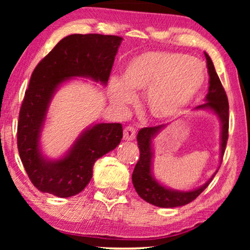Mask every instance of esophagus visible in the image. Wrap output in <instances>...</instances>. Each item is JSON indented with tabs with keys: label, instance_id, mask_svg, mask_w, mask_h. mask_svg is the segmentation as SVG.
Instances as JSON below:
<instances>
[{
	"label": "esophagus",
	"instance_id": "esophagus-1",
	"mask_svg": "<svg viewBox=\"0 0 250 250\" xmlns=\"http://www.w3.org/2000/svg\"><path fill=\"white\" fill-rule=\"evenodd\" d=\"M136 129L133 126H126L124 128V140L126 141H132L135 139Z\"/></svg>",
	"mask_w": 250,
	"mask_h": 250
}]
</instances>
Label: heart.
Here are the masks:
<instances>
[{"instance_id": "b5f03b06", "label": "heart", "mask_w": 250, "mask_h": 250, "mask_svg": "<svg viewBox=\"0 0 250 250\" xmlns=\"http://www.w3.org/2000/svg\"><path fill=\"white\" fill-rule=\"evenodd\" d=\"M207 70L200 60L181 52H146L129 61L123 80L111 83L119 105L135 100L133 92L148 91L146 108L155 119L168 121L187 109L204 90Z\"/></svg>"}]
</instances>
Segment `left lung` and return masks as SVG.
Instances as JSON below:
<instances>
[{
  "mask_svg": "<svg viewBox=\"0 0 250 250\" xmlns=\"http://www.w3.org/2000/svg\"><path fill=\"white\" fill-rule=\"evenodd\" d=\"M207 60L208 74H209V87L206 95V102L204 104L198 105L196 109H210L220 117L222 123L221 134V163L227 146L229 138V101L225 93L223 85H222L218 75L215 70L214 63L209 56L205 52ZM165 127V125L152 126V127L141 128L138 133V146L140 149V159L136 163L135 168L133 170L132 181L136 192L146 203L155 205L163 208L180 207L187 205L196 199L199 194L208 187L211 182L215 174L199 189L188 191L170 190L163 187L151 175V158H152V139L158 134L160 129Z\"/></svg>",
  "mask_w": 250,
  "mask_h": 250,
  "instance_id": "obj_1",
  "label": "left lung"
}]
</instances>
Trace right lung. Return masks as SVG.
<instances>
[{
	"mask_svg": "<svg viewBox=\"0 0 250 250\" xmlns=\"http://www.w3.org/2000/svg\"><path fill=\"white\" fill-rule=\"evenodd\" d=\"M122 41L115 35L73 34L34 69L19 111L17 145L30 182L42 192L61 198L80 193L92 179L94 163L121 142L122 124L101 123L86 129L63 158L47 160L40 151L41 131L57 87L75 76L107 84Z\"/></svg>",
	"mask_w": 250,
	"mask_h": 250,
	"instance_id": "add662e5",
	"label": "right lung"
}]
</instances>
